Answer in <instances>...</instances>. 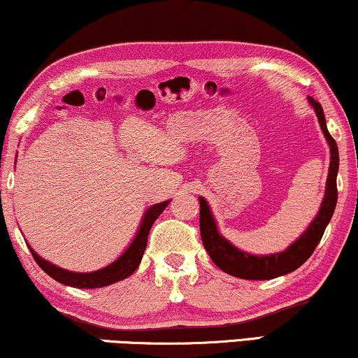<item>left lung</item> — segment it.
<instances>
[{"label":"left lung","mask_w":358,"mask_h":358,"mask_svg":"<svg viewBox=\"0 0 358 358\" xmlns=\"http://www.w3.org/2000/svg\"><path fill=\"white\" fill-rule=\"evenodd\" d=\"M308 102L313 107L316 117H318L321 131H323L324 138L329 144L331 162L328 180H326L324 198L321 201L320 210L316 213L315 219L311 220L306 230L294 243H290L284 251L271 255H251L236 248L234 243H230L220 234L208 201L203 196H199V230L204 248L209 253L210 259L214 261V264L219 269H222L224 273L234 275V278L248 280H268L299 269L310 258L316 246H318L321 236H323L332 214H334L337 203L336 178L337 172H339V149H337L336 141L332 139L328 127H326V118L321 103L316 102L313 97H308Z\"/></svg>","instance_id":"obj_1"}]
</instances>
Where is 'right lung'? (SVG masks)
<instances>
[{
  "instance_id": "right-lung-1",
  "label": "right lung",
  "mask_w": 358,
  "mask_h": 358,
  "mask_svg": "<svg viewBox=\"0 0 358 358\" xmlns=\"http://www.w3.org/2000/svg\"><path fill=\"white\" fill-rule=\"evenodd\" d=\"M169 203L170 199L150 206V208L144 213L143 220H141L139 224V229L136 231L134 238L129 243L128 248L124 250L113 263H110L102 269L92 271V273H73V271L59 268V266H55L50 263V261L43 259L42 256H38L32 250V246H27L40 268H42L50 278L58 280L59 284L78 287V289H100V287H107L110 284H115V282L129 278V275L139 268L145 246H148V236L150 227H152V224L157 220L159 215L164 213V209L167 208Z\"/></svg>"
}]
</instances>
